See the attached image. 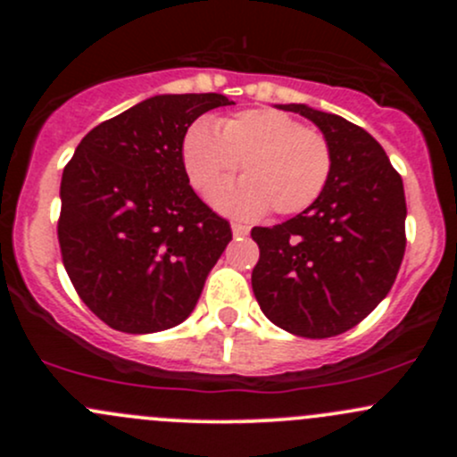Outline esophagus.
<instances>
[{
  "label": "esophagus",
  "mask_w": 457,
  "mask_h": 457,
  "mask_svg": "<svg viewBox=\"0 0 457 457\" xmlns=\"http://www.w3.org/2000/svg\"><path fill=\"white\" fill-rule=\"evenodd\" d=\"M232 232H234V237H247V234H250V225L238 223V220H234V223H232Z\"/></svg>",
  "instance_id": "1"
}]
</instances>
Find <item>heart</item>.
<instances>
[{
	"label": "heart",
	"instance_id": "b5f03b06",
	"mask_svg": "<svg viewBox=\"0 0 457 457\" xmlns=\"http://www.w3.org/2000/svg\"><path fill=\"white\" fill-rule=\"evenodd\" d=\"M183 165L203 196L232 181L241 163L243 183L219 196L228 210L292 216L314 205L334 165L329 139L280 110H245L214 128L196 121L183 137Z\"/></svg>",
	"mask_w": 457,
	"mask_h": 457
}]
</instances>
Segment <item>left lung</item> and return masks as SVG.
Returning a JSON list of instances; mask_svg holds the SVG:
<instances>
[{"label":"left lung","instance_id":"obj_1","mask_svg":"<svg viewBox=\"0 0 457 457\" xmlns=\"http://www.w3.org/2000/svg\"><path fill=\"white\" fill-rule=\"evenodd\" d=\"M278 108L320 128L334 165L314 205L285 223L252 229L261 250L252 289L280 329L331 338L370 316L398 276L407 247L403 177L356 123L303 104Z\"/></svg>","mask_w":457,"mask_h":457}]
</instances>
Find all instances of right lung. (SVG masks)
Returning <instances> with one entry per match:
<instances>
[{
    "instance_id": "add662e5",
    "label": "right lung",
    "mask_w": 457,
    "mask_h": 457,
    "mask_svg": "<svg viewBox=\"0 0 457 457\" xmlns=\"http://www.w3.org/2000/svg\"><path fill=\"white\" fill-rule=\"evenodd\" d=\"M228 96L159 95L92 128L63 168L57 238L87 310L126 334L186 320L232 241L229 220L192 190L187 128Z\"/></svg>"
}]
</instances>
